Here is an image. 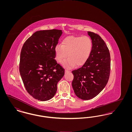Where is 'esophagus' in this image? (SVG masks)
Segmentation results:
<instances>
[{
  "label": "esophagus",
  "instance_id": "obj_1",
  "mask_svg": "<svg viewBox=\"0 0 132 132\" xmlns=\"http://www.w3.org/2000/svg\"><path fill=\"white\" fill-rule=\"evenodd\" d=\"M70 72V71H69V70H65V73H68V72Z\"/></svg>",
  "mask_w": 132,
  "mask_h": 132
}]
</instances>
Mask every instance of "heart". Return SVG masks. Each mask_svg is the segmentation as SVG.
I'll return each mask as SVG.
<instances>
[{
  "label": "heart",
  "mask_w": 132,
  "mask_h": 132,
  "mask_svg": "<svg viewBox=\"0 0 132 132\" xmlns=\"http://www.w3.org/2000/svg\"><path fill=\"white\" fill-rule=\"evenodd\" d=\"M92 42L87 36L82 37L69 36L65 38L61 45H57L55 48V59L61 63L68 54V58L63 62V66L72 68L84 65L88 60L92 49Z\"/></svg>",
  "instance_id": "obj_1"
}]
</instances>
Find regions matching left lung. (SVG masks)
<instances>
[{"instance_id": "left-lung-1", "label": "left lung", "mask_w": 132, "mask_h": 132, "mask_svg": "<svg viewBox=\"0 0 132 132\" xmlns=\"http://www.w3.org/2000/svg\"><path fill=\"white\" fill-rule=\"evenodd\" d=\"M92 40V50L82 67L73 70L72 87L76 95L89 100L99 94L108 81L110 72V55L104 41L93 32L88 31Z\"/></svg>"}]
</instances>
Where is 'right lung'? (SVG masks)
Listing matches in <instances>:
<instances>
[{
  "label": "right lung",
  "instance_id": "1",
  "mask_svg": "<svg viewBox=\"0 0 132 132\" xmlns=\"http://www.w3.org/2000/svg\"><path fill=\"white\" fill-rule=\"evenodd\" d=\"M62 34L57 29L36 31L22 48L20 75L27 92L38 101L52 98L64 75V69L54 59L55 48Z\"/></svg>",
  "mask_w": 132,
  "mask_h": 132
}]
</instances>
